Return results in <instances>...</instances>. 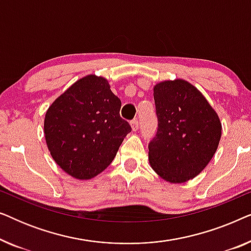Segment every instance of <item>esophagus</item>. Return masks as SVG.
<instances>
[{
  "mask_svg": "<svg viewBox=\"0 0 251 251\" xmlns=\"http://www.w3.org/2000/svg\"><path fill=\"white\" fill-rule=\"evenodd\" d=\"M130 125H131V128H132L133 131H137V130L139 129V121L137 119L132 120V121L130 122Z\"/></svg>",
  "mask_w": 251,
  "mask_h": 251,
  "instance_id": "obj_1",
  "label": "esophagus"
}]
</instances>
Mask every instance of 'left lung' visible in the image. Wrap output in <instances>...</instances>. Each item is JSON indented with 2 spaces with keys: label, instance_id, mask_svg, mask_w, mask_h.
<instances>
[{
  "label": "left lung",
  "instance_id": "left-lung-1",
  "mask_svg": "<svg viewBox=\"0 0 251 251\" xmlns=\"http://www.w3.org/2000/svg\"><path fill=\"white\" fill-rule=\"evenodd\" d=\"M157 131L149 144L152 169L169 183L193 179L210 162L222 136V123L204 96L177 78L154 87Z\"/></svg>",
  "mask_w": 251,
  "mask_h": 251
}]
</instances>
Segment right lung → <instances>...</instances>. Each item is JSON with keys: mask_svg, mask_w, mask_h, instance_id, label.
I'll use <instances>...</instances> for the list:
<instances>
[{"mask_svg": "<svg viewBox=\"0 0 251 251\" xmlns=\"http://www.w3.org/2000/svg\"><path fill=\"white\" fill-rule=\"evenodd\" d=\"M121 100L106 78L87 75L46 113L44 136L58 166L76 179H91L114 160L131 126L120 116Z\"/></svg>", "mask_w": 251, "mask_h": 251, "instance_id": "add662e5", "label": "right lung"}]
</instances>
